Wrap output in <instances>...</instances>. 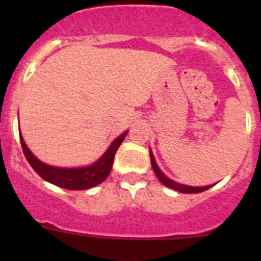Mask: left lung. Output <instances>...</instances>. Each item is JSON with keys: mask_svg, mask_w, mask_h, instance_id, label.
I'll return each mask as SVG.
<instances>
[{"mask_svg": "<svg viewBox=\"0 0 261 261\" xmlns=\"http://www.w3.org/2000/svg\"><path fill=\"white\" fill-rule=\"evenodd\" d=\"M150 161H151V166H153V170L154 172H155L156 177L159 179V181L162 184H165L166 187H168V188H172V190L177 191V192H181V193H200V192H204V191L209 190L212 186H208V187H191V186H183V184H177L175 183L174 180H171V179H168L167 176H166L165 174H163L161 170L158 168V166H156L155 163V159H154L153 154L150 153Z\"/></svg>", "mask_w": 261, "mask_h": 261, "instance_id": "8db88e82", "label": "left lung"}]
</instances>
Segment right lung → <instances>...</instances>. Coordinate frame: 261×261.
Returning <instances> with one entry per match:
<instances>
[{"label":"right lung","mask_w":261,"mask_h":261,"mask_svg":"<svg viewBox=\"0 0 261 261\" xmlns=\"http://www.w3.org/2000/svg\"><path fill=\"white\" fill-rule=\"evenodd\" d=\"M125 136L126 132L119 136L111 144V146L103 154L102 158L98 159L94 165L82 168L52 167V166L40 162L35 155H32L31 151L29 150V147L26 146V144L23 141L22 136H20V145H22L24 156H26L31 167L35 170L39 176L43 177L44 180L49 181V183L55 184V186L65 188V190L82 191L98 186V184H100L107 179V176L111 172V168H112L115 154H116L117 149L121 145Z\"/></svg>","instance_id":"right-lung-1"}]
</instances>
